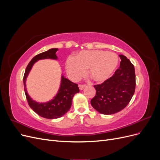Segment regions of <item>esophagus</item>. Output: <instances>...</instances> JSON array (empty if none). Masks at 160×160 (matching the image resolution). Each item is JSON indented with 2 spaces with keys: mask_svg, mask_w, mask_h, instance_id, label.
Masks as SVG:
<instances>
[{
  "mask_svg": "<svg viewBox=\"0 0 160 160\" xmlns=\"http://www.w3.org/2000/svg\"><path fill=\"white\" fill-rule=\"evenodd\" d=\"M85 88V85H79V89L81 91L83 90Z\"/></svg>",
  "mask_w": 160,
  "mask_h": 160,
  "instance_id": "1",
  "label": "esophagus"
}]
</instances>
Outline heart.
<instances>
[{
  "label": "heart",
  "instance_id": "b5f03b06",
  "mask_svg": "<svg viewBox=\"0 0 160 160\" xmlns=\"http://www.w3.org/2000/svg\"><path fill=\"white\" fill-rule=\"evenodd\" d=\"M119 57L113 52L102 50L82 51L66 61V70L72 79H79L88 70V75L96 83L109 79L118 65Z\"/></svg>",
  "mask_w": 160,
  "mask_h": 160
}]
</instances>
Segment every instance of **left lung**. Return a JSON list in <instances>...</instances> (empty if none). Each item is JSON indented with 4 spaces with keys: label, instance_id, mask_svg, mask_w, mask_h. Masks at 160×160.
<instances>
[{
    "label": "left lung",
    "instance_id": "1",
    "mask_svg": "<svg viewBox=\"0 0 160 160\" xmlns=\"http://www.w3.org/2000/svg\"><path fill=\"white\" fill-rule=\"evenodd\" d=\"M119 69L101 85H94L96 94L91 100L93 108L101 114L111 115L123 109L135 89V68L127 57L119 55Z\"/></svg>",
    "mask_w": 160,
    "mask_h": 160
}]
</instances>
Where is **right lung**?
Masks as SVG:
<instances>
[{"instance_id":"obj_1","label":"right lung","mask_w":160,"mask_h":160,"mask_svg":"<svg viewBox=\"0 0 160 160\" xmlns=\"http://www.w3.org/2000/svg\"><path fill=\"white\" fill-rule=\"evenodd\" d=\"M57 51L58 49L57 48H53L34 57L27 65L23 77L25 93L30 108L41 117L49 119L59 118L70 109L72 98L76 93L79 92L78 85L72 83L62 75L60 88L56 95L52 99L47 102L39 103L33 100L28 94L26 88V81L32 66L37 61L49 59L57 60L58 58L56 55Z\"/></svg>"}]
</instances>
